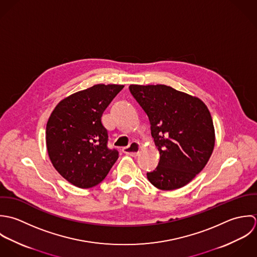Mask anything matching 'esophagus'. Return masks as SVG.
Here are the masks:
<instances>
[{"instance_id": "34e87169", "label": "esophagus", "mask_w": 257, "mask_h": 257, "mask_svg": "<svg viewBox=\"0 0 257 257\" xmlns=\"http://www.w3.org/2000/svg\"><path fill=\"white\" fill-rule=\"evenodd\" d=\"M141 149V145L138 142H132L127 147L123 148V153L131 157H136Z\"/></svg>"}]
</instances>
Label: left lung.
<instances>
[{
  "mask_svg": "<svg viewBox=\"0 0 257 257\" xmlns=\"http://www.w3.org/2000/svg\"><path fill=\"white\" fill-rule=\"evenodd\" d=\"M129 89L149 117L160 153L148 180L163 191L186 186L205 168L214 148V127L206 105L164 84H131Z\"/></svg>",
  "mask_w": 257,
  "mask_h": 257,
  "instance_id": "left-lung-1",
  "label": "left lung"
}]
</instances>
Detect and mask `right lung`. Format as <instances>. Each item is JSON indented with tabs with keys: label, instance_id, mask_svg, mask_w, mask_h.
Wrapping results in <instances>:
<instances>
[{
	"label": "right lung",
	"instance_id": "1",
	"mask_svg": "<svg viewBox=\"0 0 257 257\" xmlns=\"http://www.w3.org/2000/svg\"><path fill=\"white\" fill-rule=\"evenodd\" d=\"M123 87L96 84L77 91L59 101L48 120L50 160L60 176L75 187L98 185L118 159V152L107 147L108 135L101 117Z\"/></svg>",
	"mask_w": 257,
	"mask_h": 257
}]
</instances>
